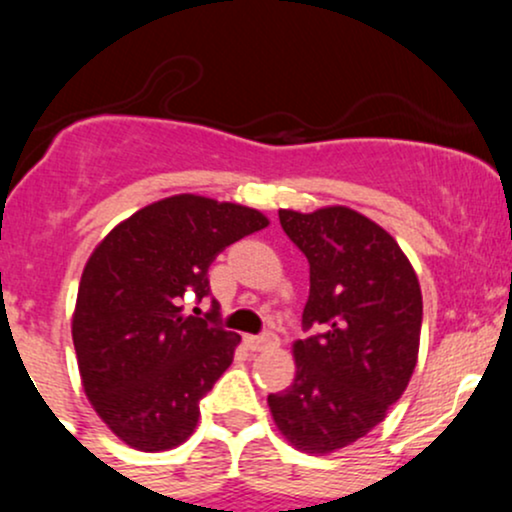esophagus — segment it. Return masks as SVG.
I'll return each mask as SVG.
<instances>
[{"mask_svg": "<svg viewBox=\"0 0 512 512\" xmlns=\"http://www.w3.org/2000/svg\"><path fill=\"white\" fill-rule=\"evenodd\" d=\"M245 346H248L250 351H267V349H274V346H279V339H276L274 334H260V337H245Z\"/></svg>", "mask_w": 512, "mask_h": 512, "instance_id": "34e87169", "label": "esophagus"}]
</instances>
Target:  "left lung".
Returning a JSON list of instances; mask_svg holds the SVG:
<instances>
[{
	"label": "left lung",
	"instance_id": "8db88e82",
	"mask_svg": "<svg viewBox=\"0 0 512 512\" xmlns=\"http://www.w3.org/2000/svg\"><path fill=\"white\" fill-rule=\"evenodd\" d=\"M286 236L310 262L296 378L269 395L274 426L296 450L330 455L368 436L407 390L419 361L421 286L397 240L361 211L279 209Z\"/></svg>",
	"mask_w": 512,
	"mask_h": 512
}]
</instances>
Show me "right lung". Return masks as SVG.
Segmentation results:
<instances>
[{"label":"right lung","mask_w":512,"mask_h":512,"mask_svg":"<svg viewBox=\"0 0 512 512\" xmlns=\"http://www.w3.org/2000/svg\"><path fill=\"white\" fill-rule=\"evenodd\" d=\"M262 211L202 195L146 204L96 245L79 281L72 339L93 411L129 448L173 450L195 433L199 399L233 363L240 334L182 313L209 293V264L262 231Z\"/></svg>","instance_id":"add662e5"}]
</instances>
